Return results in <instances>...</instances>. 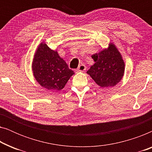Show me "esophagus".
Returning a JSON list of instances; mask_svg holds the SVG:
<instances>
[{"label":"esophagus","mask_w":152,"mask_h":152,"mask_svg":"<svg viewBox=\"0 0 152 152\" xmlns=\"http://www.w3.org/2000/svg\"><path fill=\"white\" fill-rule=\"evenodd\" d=\"M86 66H85V65H84V64H81V65L79 66V67L76 70L77 72H84L86 70Z\"/></svg>","instance_id":"34e87169"}]
</instances>
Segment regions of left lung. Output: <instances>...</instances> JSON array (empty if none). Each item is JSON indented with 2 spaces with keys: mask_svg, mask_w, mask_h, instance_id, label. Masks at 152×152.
<instances>
[{
  "mask_svg": "<svg viewBox=\"0 0 152 152\" xmlns=\"http://www.w3.org/2000/svg\"><path fill=\"white\" fill-rule=\"evenodd\" d=\"M95 64L87 74L102 88L113 87L122 80L125 64L121 53L113 43L110 42L107 48L91 56Z\"/></svg>",
  "mask_w": 152,
  "mask_h": 152,
  "instance_id": "1",
  "label": "left lung"
}]
</instances>
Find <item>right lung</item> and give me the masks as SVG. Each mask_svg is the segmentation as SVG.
I'll return each mask as SVG.
<instances>
[{"label": "right lung", "instance_id": "1", "mask_svg": "<svg viewBox=\"0 0 152 152\" xmlns=\"http://www.w3.org/2000/svg\"><path fill=\"white\" fill-rule=\"evenodd\" d=\"M33 76L43 88L50 91L63 89L75 74L66 61L42 41L37 46L32 62Z\"/></svg>", "mask_w": 152, "mask_h": 152}]
</instances>
